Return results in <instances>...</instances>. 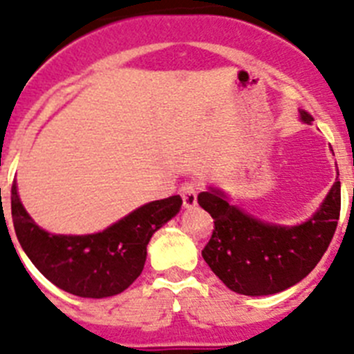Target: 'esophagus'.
I'll use <instances>...</instances> for the list:
<instances>
[{"label": "esophagus", "mask_w": 354, "mask_h": 354, "mask_svg": "<svg viewBox=\"0 0 354 354\" xmlns=\"http://www.w3.org/2000/svg\"><path fill=\"white\" fill-rule=\"evenodd\" d=\"M179 193L180 196H183V203L186 209H193V207L196 205V202H198V186H196V183H193V180L184 183L183 186H180Z\"/></svg>", "instance_id": "34e87169"}]
</instances>
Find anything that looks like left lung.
Instances as JSON below:
<instances>
[{
    "mask_svg": "<svg viewBox=\"0 0 354 354\" xmlns=\"http://www.w3.org/2000/svg\"><path fill=\"white\" fill-rule=\"evenodd\" d=\"M300 119L314 121L306 110H300ZM198 203L214 219L212 236L202 251L210 270L235 293L261 297L300 283L325 254L339 221L340 180L317 212L297 226L259 221L230 205L226 194L214 187L198 194Z\"/></svg>",
    "mask_w": 354,
    "mask_h": 354,
    "instance_id": "1",
    "label": "left lung"
}]
</instances>
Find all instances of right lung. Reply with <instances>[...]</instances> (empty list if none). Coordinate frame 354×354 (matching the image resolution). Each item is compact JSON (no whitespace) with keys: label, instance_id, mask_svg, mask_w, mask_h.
Segmentation results:
<instances>
[{"label":"right lung","instance_id":"right-lung-1","mask_svg":"<svg viewBox=\"0 0 354 354\" xmlns=\"http://www.w3.org/2000/svg\"><path fill=\"white\" fill-rule=\"evenodd\" d=\"M179 194L145 203L93 235H54L35 225L12 184V221L19 244L35 267L59 290L82 298L119 295L135 283L154 232L180 210Z\"/></svg>","mask_w":354,"mask_h":354}]
</instances>
